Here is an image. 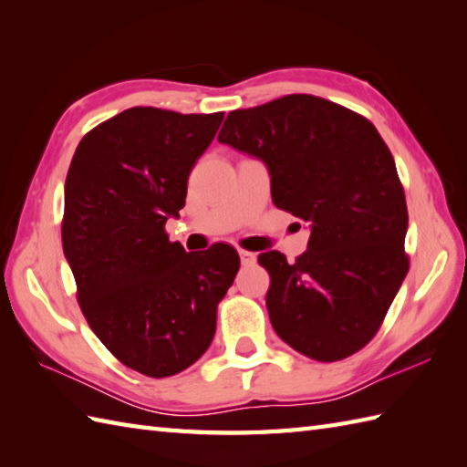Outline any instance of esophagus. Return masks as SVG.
Listing matches in <instances>:
<instances>
[{
	"label": "esophagus",
	"mask_w": 467,
	"mask_h": 467,
	"mask_svg": "<svg viewBox=\"0 0 467 467\" xmlns=\"http://www.w3.org/2000/svg\"><path fill=\"white\" fill-rule=\"evenodd\" d=\"M239 256H241V263H243V266H246V265H253L254 263V253H249V251H239Z\"/></svg>",
	"instance_id": "obj_1"
}]
</instances>
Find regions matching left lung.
Segmentation results:
<instances>
[{
    "label": "left lung",
    "instance_id": "left-lung-1",
    "mask_svg": "<svg viewBox=\"0 0 467 467\" xmlns=\"http://www.w3.org/2000/svg\"><path fill=\"white\" fill-rule=\"evenodd\" d=\"M218 142L261 161L276 208L309 224L306 251L259 254L281 339L317 361L359 351L408 275V204L389 148L367 118L291 94L226 116Z\"/></svg>",
    "mask_w": 467,
    "mask_h": 467
}]
</instances>
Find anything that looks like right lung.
Returning a JSON list of instances; mask_svg holds the SVG:
<instances>
[{
    "instance_id": "1",
    "label": "right lung",
    "mask_w": 467,
    "mask_h": 467,
    "mask_svg": "<svg viewBox=\"0 0 467 467\" xmlns=\"http://www.w3.org/2000/svg\"><path fill=\"white\" fill-rule=\"evenodd\" d=\"M223 118L128 108L82 138L66 176L62 244L78 303L106 349L148 377L201 359L241 266L233 246L186 253L164 233Z\"/></svg>"
}]
</instances>
